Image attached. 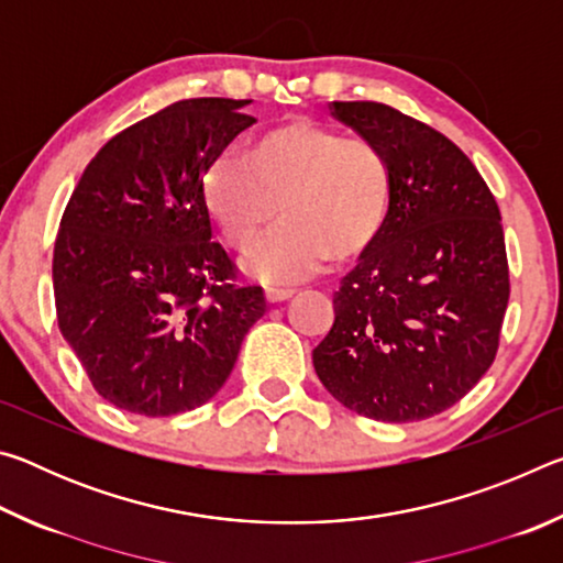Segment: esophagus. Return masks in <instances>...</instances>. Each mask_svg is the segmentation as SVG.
<instances>
[{"label": "esophagus", "mask_w": 563, "mask_h": 563, "mask_svg": "<svg viewBox=\"0 0 563 563\" xmlns=\"http://www.w3.org/2000/svg\"><path fill=\"white\" fill-rule=\"evenodd\" d=\"M292 295H295V290H290V288H268V290H265V298H268V302L290 300Z\"/></svg>", "instance_id": "34e87169"}]
</instances>
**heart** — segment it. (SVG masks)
I'll list each match as a JSON object with an SVG mask.
<instances>
[{
  "mask_svg": "<svg viewBox=\"0 0 563 563\" xmlns=\"http://www.w3.org/2000/svg\"><path fill=\"white\" fill-rule=\"evenodd\" d=\"M203 203L235 251L275 218L283 223L253 245L245 271L283 285L308 278L328 258L365 253L387 221L393 170L365 139H345L310 119L283 121L218 156L203 176Z\"/></svg>",
  "mask_w": 563,
  "mask_h": 563,
  "instance_id": "b5f03b06",
  "label": "heart"
}]
</instances>
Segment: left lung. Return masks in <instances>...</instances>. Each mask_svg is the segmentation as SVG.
Masks as SVG:
<instances>
[{"mask_svg": "<svg viewBox=\"0 0 563 563\" xmlns=\"http://www.w3.org/2000/svg\"><path fill=\"white\" fill-rule=\"evenodd\" d=\"M330 109L387 156L393 194L312 365L352 412L417 422L460 402L497 357L509 302L499 206L444 133L377 101Z\"/></svg>", "mask_w": 563, "mask_h": 563, "instance_id": "obj_1", "label": "left lung"}]
</instances>
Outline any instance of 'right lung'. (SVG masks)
Wrapping results in <instances>:
<instances>
[{
	"label": "right lung",
	"mask_w": 563,
	"mask_h": 563,
	"mask_svg": "<svg viewBox=\"0 0 563 563\" xmlns=\"http://www.w3.org/2000/svg\"><path fill=\"white\" fill-rule=\"evenodd\" d=\"M251 99H186L89 161L54 243L59 330L113 407L168 417L206 405L265 316L211 241L203 176L255 119Z\"/></svg>",
	"instance_id": "1"
}]
</instances>
